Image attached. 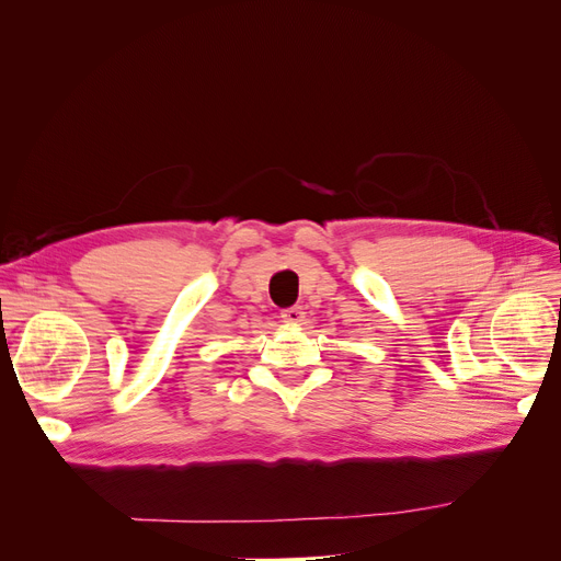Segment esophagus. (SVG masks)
Listing matches in <instances>:
<instances>
[{"mask_svg": "<svg viewBox=\"0 0 561 561\" xmlns=\"http://www.w3.org/2000/svg\"><path fill=\"white\" fill-rule=\"evenodd\" d=\"M280 318H283V322H287V325H301L307 313H304L301 307H290V309L280 311Z\"/></svg>", "mask_w": 561, "mask_h": 561, "instance_id": "1", "label": "esophagus"}]
</instances>
